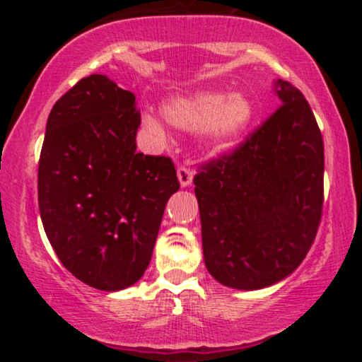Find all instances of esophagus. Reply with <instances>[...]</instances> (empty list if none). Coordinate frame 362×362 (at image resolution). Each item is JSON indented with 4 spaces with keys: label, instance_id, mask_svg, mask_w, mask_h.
Listing matches in <instances>:
<instances>
[{
    "label": "esophagus",
    "instance_id": "34e87169",
    "mask_svg": "<svg viewBox=\"0 0 362 362\" xmlns=\"http://www.w3.org/2000/svg\"><path fill=\"white\" fill-rule=\"evenodd\" d=\"M177 180H180L181 186L186 187L191 185L192 181V170L187 165H181L180 168H177Z\"/></svg>",
    "mask_w": 362,
    "mask_h": 362
}]
</instances>
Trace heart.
<instances>
[{
    "label": "heart",
    "instance_id": "obj_1",
    "mask_svg": "<svg viewBox=\"0 0 362 362\" xmlns=\"http://www.w3.org/2000/svg\"><path fill=\"white\" fill-rule=\"evenodd\" d=\"M252 113V103L244 95H229L214 90L171 98L163 105V115L177 127L194 128L207 123V141L216 148L227 146L234 141L250 123ZM143 123L148 130L161 132L160 123L150 115L143 118Z\"/></svg>",
    "mask_w": 362,
    "mask_h": 362
}]
</instances>
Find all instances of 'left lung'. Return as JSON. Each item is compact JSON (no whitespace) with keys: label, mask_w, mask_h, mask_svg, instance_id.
Returning a JSON list of instances; mask_svg holds the SVG:
<instances>
[{"label":"left lung","mask_w":362,"mask_h":362,"mask_svg":"<svg viewBox=\"0 0 362 362\" xmlns=\"http://www.w3.org/2000/svg\"><path fill=\"white\" fill-rule=\"evenodd\" d=\"M281 105L194 176L202 250L226 286L259 290L288 276L313 245L325 201V146L303 93L276 81Z\"/></svg>","instance_id":"obj_1"}]
</instances>
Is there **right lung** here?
I'll use <instances>...</instances> for the list:
<instances>
[{
	"label": "right lung",
	"mask_w": 362,
	"mask_h": 362,
	"mask_svg": "<svg viewBox=\"0 0 362 362\" xmlns=\"http://www.w3.org/2000/svg\"><path fill=\"white\" fill-rule=\"evenodd\" d=\"M140 122L135 95L100 74L69 88L47 118L37 170L44 230L62 265L97 290L141 279L180 189L170 156L136 153Z\"/></svg>",
	"instance_id": "add662e5"
}]
</instances>
